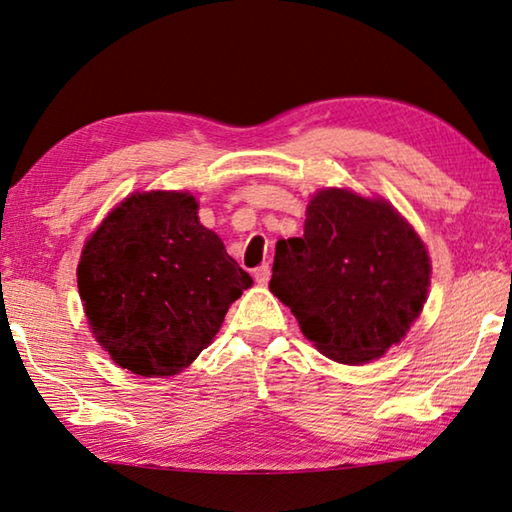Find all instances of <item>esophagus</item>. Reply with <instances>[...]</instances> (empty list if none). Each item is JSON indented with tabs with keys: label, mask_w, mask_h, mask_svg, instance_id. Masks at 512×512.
<instances>
[{
	"label": "esophagus",
	"mask_w": 512,
	"mask_h": 512,
	"mask_svg": "<svg viewBox=\"0 0 512 512\" xmlns=\"http://www.w3.org/2000/svg\"><path fill=\"white\" fill-rule=\"evenodd\" d=\"M270 276H272V270H270V265H261V267H256L254 270V279H256V283L258 285H267L270 283Z\"/></svg>",
	"instance_id": "obj_1"
}]
</instances>
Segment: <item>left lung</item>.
<instances>
[{
    "mask_svg": "<svg viewBox=\"0 0 512 512\" xmlns=\"http://www.w3.org/2000/svg\"><path fill=\"white\" fill-rule=\"evenodd\" d=\"M427 249L384 200L324 188L308 204L301 238L276 242L270 290L330 360H378L425 306Z\"/></svg>",
    "mask_w": 512,
    "mask_h": 512,
    "instance_id": "left-lung-1",
    "label": "left lung"
}]
</instances>
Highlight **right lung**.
Masks as SVG:
<instances>
[{
  "label": "right lung",
  "instance_id": "add662e5",
  "mask_svg": "<svg viewBox=\"0 0 512 512\" xmlns=\"http://www.w3.org/2000/svg\"><path fill=\"white\" fill-rule=\"evenodd\" d=\"M251 276L197 218L191 193H134L85 242L78 292L89 328L137 375L184 371L213 342Z\"/></svg>",
  "mask_w": 512,
  "mask_h": 512
}]
</instances>
